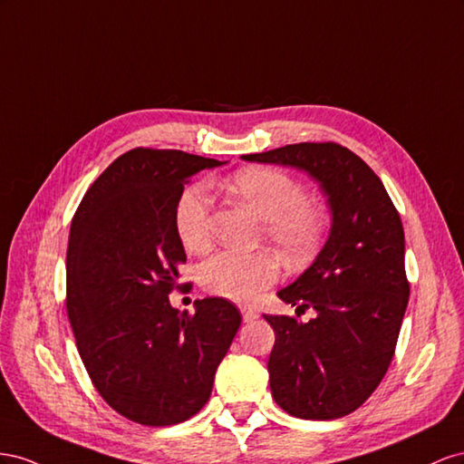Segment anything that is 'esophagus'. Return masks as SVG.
Listing matches in <instances>:
<instances>
[{
    "label": "esophagus",
    "mask_w": 464,
    "mask_h": 464,
    "mask_svg": "<svg viewBox=\"0 0 464 464\" xmlns=\"http://www.w3.org/2000/svg\"><path fill=\"white\" fill-rule=\"evenodd\" d=\"M241 314H243L245 323H253V321L258 319V313L255 309H250V307H241Z\"/></svg>",
    "instance_id": "esophagus-1"
}]
</instances>
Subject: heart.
Here are the masks:
<instances>
[{
  "label": "heart",
  "mask_w": 464,
  "mask_h": 464,
  "mask_svg": "<svg viewBox=\"0 0 464 464\" xmlns=\"http://www.w3.org/2000/svg\"><path fill=\"white\" fill-rule=\"evenodd\" d=\"M227 188L245 208L264 221V237L289 262L307 260L321 243L323 214L307 202V190L294 177L276 169L239 170ZM211 194L204 184H192L179 196L175 229L190 253H202L211 241ZM277 277V262L268 253L239 255L219 250L200 268V282L211 294L233 301L253 299Z\"/></svg>",
  "instance_id": "heart-1"
}]
</instances>
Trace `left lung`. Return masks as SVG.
<instances>
[{
  "instance_id": "left-lung-1",
  "label": "left lung",
  "mask_w": 464,
  "mask_h": 464,
  "mask_svg": "<svg viewBox=\"0 0 464 464\" xmlns=\"http://www.w3.org/2000/svg\"><path fill=\"white\" fill-rule=\"evenodd\" d=\"M245 161L295 167L319 182L333 216L311 266L277 297L314 319L264 314L276 343L268 360L277 406L303 420L360 408L391 365L408 305L404 229L381 179L338 143H294ZM299 316V314H297Z\"/></svg>"
}]
</instances>
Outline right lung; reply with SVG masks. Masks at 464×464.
Returning a JSON list of instances; mask_svg holds the SVG:
<instances>
[{
    "label": "right lung",
    "mask_w": 464,
    "mask_h": 464,
    "mask_svg": "<svg viewBox=\"0 0 464 464\" xmlns=\"http://www.w3.org/2000/svg\"><path fill=\"white\" fill-rule=\"evenodd\" d=\"M227 161L177 150H131L79 204L68 258V316L104 401L143 426H173L209 401L218 365L241 326L223 297L170 305L187 253L175 229L184 184Z\"/></svg>",
    "instance_id": "1"
}]
</instances>
